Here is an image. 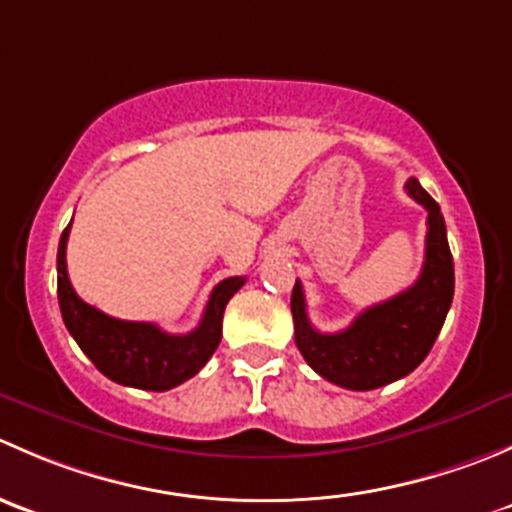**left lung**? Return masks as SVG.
<instances>
[{"mask_svg": "<svg viewBox=\"0 0 512 512\" xmlns=\"http://www.w3.org/2000/svg\"><path fill=\"white\" fill-rule=\"evenodd\" d=\"M406 193L426 208V260L418 280L386 302L364 309L347 329L322 334L307 317L299 280L292 289L294 342L304 361L332 384L352 391H371L404 379L436 342L453 302V257L446 223L436 200L409 178Z\"/></svg>", "mask_w": 512, "mask_h": 512, "instance_id": "1", "label": "left lung"}]
</instances>
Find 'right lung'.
<instances>
[{
  "mask_svg": "<svg viewBox=\"0 0 512 512\" xmlns=\"http://www.w3.org/2000/svg\"><path fill=\"white\" fill-rule=\"evenodd\" d=\"M69 230L71 223L61 232L56 252V292L66 329L96 369L116 384L146 391H168L198 374L223 337L225 304L245 285L247 277H227L210 292L203 319L193 332L168 334L151 322L108 317L74 292L66 272Z\"/></svg>",
  "mask_w": 512,
  "mask_h": 512,
  "instance_id": "add662e5",
  "label": "right lung"
}]
</instances>
